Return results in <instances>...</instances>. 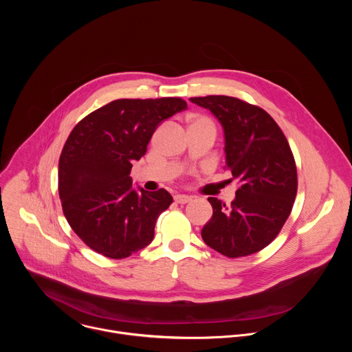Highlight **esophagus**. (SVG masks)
<instances>
[{
    "label": "esophagus",
    "mask_w": 352,
    "mask_h": 352,
    "mask_svg": "<svg viewBox=\"0 0 352 352\" xmlns=\"http://www.w3.org/2000/svg\"><path fill=\"white\" fill-rule=\"evenodd\" d=\"M190 196H188V195H175L174 196V200L177 204H179V205H185V204H188V202H190Z\"/></svg>",
    "instance_id": "34e87169"
}]
</instances>
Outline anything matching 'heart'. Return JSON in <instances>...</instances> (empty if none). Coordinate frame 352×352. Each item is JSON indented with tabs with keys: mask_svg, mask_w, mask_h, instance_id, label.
<instances>
[{
	"mask_svg": "<svg viewBox=\"0 0 352 352\" xmlns=\"http://www.w3.org/2000/svg\"><path fill=\"white\" fill-rule=\"evenodd\" d=\"M188 121H189V126L197 125V126H208V128L214 129V124L212 122V120L208 118V117H205V116L192 114V116L188 117Z\"/></svg>",
	"mask_w": 352,
	"mask_h": 352,
	"instance_id": "1",
	"label": "heart"
}]
</instances>
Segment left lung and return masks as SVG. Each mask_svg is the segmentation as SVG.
Instances as JSON below:
<instances>
[{
  "label": "left lung",
  "mask_w": 352,
  "mask_h": 352,
  "mask_svg": "<svg viewBox=\"0 0 352 352\" xmlns=\"http://www.w3.org/2000/svg\"><path fill=\"white\" fill-rule=\"evenodd\" d=\"M220 121L226 138V168L238 181L235 199L216 197L202 238L227 258L259 252L281 231L296 196L294 155L277 122L261 107L230 96L190 97Z\"/></svg>",
  "instance_id": "left-lung-1"
}]
</instances>
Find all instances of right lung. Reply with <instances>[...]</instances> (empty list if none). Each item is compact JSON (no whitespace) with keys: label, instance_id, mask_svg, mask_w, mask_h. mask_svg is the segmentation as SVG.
<instances>
[{"label":"right lung","instance_id":"obj_1","mask_svg":"<svg viewBox=\"0 0 352 352\" xmlns=\"http://www.w3.org/2000/svg\"><path fill=\"white\" fill-rule=\"evenodd\" d=\"M185 109L179 97L120 98L69 133L58 163V193L68 224L94 252L124 259L153 241L156 220L173 196L163 188L135 190L129 174L159 124Z\"/></svg>","mask_w":352,"mask_h":352}]
</instances>
